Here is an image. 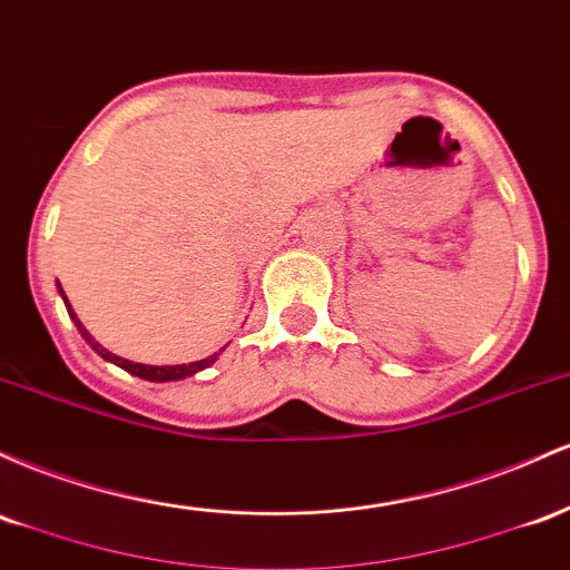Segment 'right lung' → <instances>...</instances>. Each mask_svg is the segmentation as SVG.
I'll use <instances>...</instances> for the list:
<instances>
[{
	"label": "right lung",
	"mask_w": 570,
	"mask_h": 570,
	"mask_svg": "<svg viewBox=\"0 0 570 570\" xmlns=\"http://www.w3.org/2000/svg\"><path fill=\"white\" fill-rule=\"evenodd\" d=\"M59 293H61V298H63V304H67V312H69V317L75 320V325H78V331H80V336L86 338L88 344H91V350L94 353H99L101 357H105V361H110V363H115V366H120L124 371H129V374H134V376H139V380H147V382H177V380H185V376H194V374H199V371H204L207 366H213V363L217 361V355L223 353H215V355H209V357H202V361H194V363H183V366H145V363H134V361H126V357H120V355H115V353H110V350H105L101 347L99 342H96V338L88 334V328L86 325L80 323L78 320V315H75V309H72V304L67 302V296H63V291H61V285H59Z\"/></svg>",
	"instance_id": "1"
}]
</instances>
